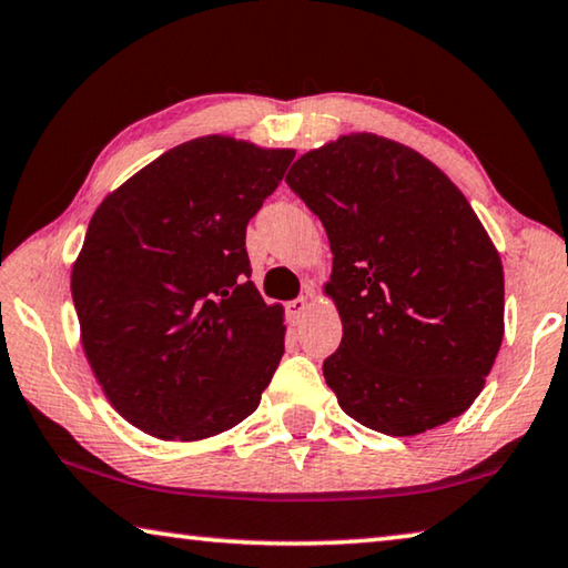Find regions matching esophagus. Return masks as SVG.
<instances>
[{"label":"esophagus","mask_w":568,"mask_h":568,"mask_svg":"<svg viewBox=\"0 0 568 568\" xmlns=\"http://www.w3.org/2000/svg\"><path fill=\"white\" fill-rule=\"evenodd\" d=\"M308 308H311L308 298H295V301H291V303L285 305L287 321H291L293 326H298V323L305 318V313H308Z\"/></svg>","instance_id":"esophagus-1"}]
</instances>
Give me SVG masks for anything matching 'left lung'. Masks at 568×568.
Segmentation results:
<instances>
[{
	"mask_svg": "<svg viewBox=\"0 0 568 568\" xmlns=\"http://www.w3.org/2000/svg\"><path fill=\"white\" fill-rule=\"evenodd\" d=\"M285 182L326 227L344 336L323 376L348 417L414 437L470 407L503 344L506 281L470 202L419 151L346 133Z\"/></svg>",
	"mask_w": 568,
	"mask_h": 568,
	"instance_id": "left-lung-1",
	"label": "left lung"
}]
</instances>
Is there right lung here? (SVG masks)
<instances>
[{"label": "right lung", "instance_id": "obj_1", "mask_svg": "<svg viewBox=\"0 0 568 568\" xmlns=\"http://www.w3.org/2000/svg\"><path fill=\"white\" fill-rule=\"evenodd\" d=\"M293 156L192 139L90 217L70 273L80 344L105 399L146 435L196 443L257 409L285 351V311L250 281L245 230Z\"/></svg>", "mask_w": 568, "mask_h": 568}]
</instances>
